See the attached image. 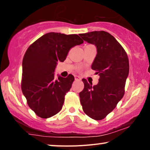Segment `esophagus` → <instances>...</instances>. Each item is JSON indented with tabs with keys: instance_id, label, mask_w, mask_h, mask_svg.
<instances>
[{
	"instance_id": "34e87169",
	"label": "esophagus",
	"mask_w": 150,
	"mask_h": 150,
	"mask_svg": "<svg viewBox=\"0 0 150 150\" xmlns=\"http://www.w3.org/2000/svg\"><path fill=\"white\" fill-rule=\"evenodd\" d=\"M75 79L76 80H81V78H80V76H77V75H75Z\"/></svg>"
}]
</instances>
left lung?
I'll use <instances>...</instances> for the list:
<instances>
[{
	"label": "left lung",
	"instance_id": "left-lung-1",
	"mask_svg": "<svg viewBox=\"0 0 150 150\" xmlns=\"http://www.w3.org/2000/svg\"><path fill=\"white\" fill-rule=\"evenodd\" d=\"M80 36L97 48L92 69L100 76L98 84L94 86L82 79L85 87L79 94L80 103L87 116L94 120H102L124 95L129 73L128 58L122 46L108 32L94 31Z\"/></svg>",
	"mask_w": 150,
	"mask_h": 150
}]
</instances>
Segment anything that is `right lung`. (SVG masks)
I'll use <instances>...</instances> for the list:
<instances>
[{"instance_id":"1","label":"right lung","mask_w":150,"mask_h":150,"mask_svg":"<svg viewBox=\"0 0 150 150\" xmlns=\"http://www.w3.org/2000/svg\"><path fill=\"white\" fill-rule=\"evenodd\" d=\"M83 42L77 34L49 32L27 49L22 61L21 88L28 106L40 118H50L61 110L75 78L71 74L56 78L55 68L71 48Z\"/></svg>"}]
</instances>
